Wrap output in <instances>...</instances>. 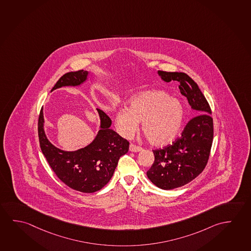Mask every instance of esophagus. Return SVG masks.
I'll list each match as a JSON object with an SVG mask.
<instances>
[{"label":"esophagus","mask_w":251,"mask_h":251,"mask_svg":"<svg viewBox=\"0 0 251 251\" xmlns=\"http://www.w3.org/2000/svg\"><path fill=\"white\" fill-rule=\"evenodd\" d=\"M129 150L131 151H134V152H138V151H140L142 150V148H140L139 146H136L134 144H130Z\"/></svg>","instance_id":"34e87169"}]
</instances>
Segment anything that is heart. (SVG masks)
Returning a JSON list of instances; mask_svg holds the SVG:
<instances>
[{
	"instance_id": "heart-1",
	"label": "heart",
	"mask_w": 251,
	"mask_h": 251,
	"mask_svg": "<svg viewBox=\"0 0 251 251\" xmlns=\"http://www.w3.org/2000/svg\"><path fill=\"white\" fill-rule=\"evenodd\" d=\"M182 103L163 91H148L136 96L130 108H121L115 117L116 128L121 135L130 138L142 122V131L155 147L172 143L183 124Z\"/></svg>"
}]
</instances>
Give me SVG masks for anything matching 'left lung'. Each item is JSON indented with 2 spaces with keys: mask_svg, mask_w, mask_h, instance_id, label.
<instances>
[{
  "mask_svg": "<svg viewBox=\"0 0 251 251\" xmlns=\"http://www.w3.org/2000/svg\"><path fill=\"white\" fill-rule=\"evenodd\" d=\"M158 74L167 83H179L180 93L196 115L172 145L152 151L154 162L147 172L148 179L161 189L171 190L189 183L204 170L213 143L214 124L210 106L190 76L183 72L159 71Z\"/></svg>",
  "mask_w": 251,
  "mask_h": 251,
  "instance_id": "obj_1",
  "label": "left lung"
}]
</instances>
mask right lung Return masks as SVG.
<instances>
[{
	"instance_id": "obj_1",
	"label": "right lung",
	"mask_w": 251,
	"mask_h": 251,
	"mask_svg": "<svg viewBox=\"0 0 251 251\" xmlns=\"http://www.w3.org/2000/svg\"><path fill=\"white\" fill-rule=\"evenodd\" d=\"M84 70L68 72L61 76L52 91L64 86H78L88 78ZM100 130L87 147L76 151H63L50 143L44 132V112L38 119V137L41 150L53 172L65 185L82 193L99 191L109 182L121 156L129 149V142L110 128L112 120L97 109Z\"/></svg>"
}]
</instances>
